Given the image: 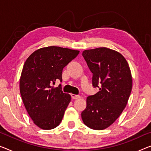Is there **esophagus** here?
Returning a JSON list of instances; mask_svg holds the SVG:
<instances>
[{
    "label": "esophagus",
    "mask_w": 151,
    "mask_h": 151,
    "mask_svg": "<svg viewBox=\"0 0 151 151\" xmlns=\"http://www.w3.org/2000/svg\"><path fill=\"white\" fill-rule=\"evenodd\" d=\"M71 98L73 99V100H76V99L80 98V96L78 95H75V94H71Z\"/></svg>",
    "instance_id": "34e87169"
}]
</instances>
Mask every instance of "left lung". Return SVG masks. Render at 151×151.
<instances>
[{"mask_svg":"<svg viewBox=\"0 0 151 151\" xmlns=\"http://www.w3.org/2000/svg\"><path fill=\"white\" fill-rule=\"evenodd\" d=\"M82 55L93 74V87L100 91L87 98L81 118L88 127L102 130L117 119L127 105L132 89L131 70L120 53L106 47L85 50Z\"/></svg>","mask_w":151,"mask_h":151,"instance_id":"8db88e82","label":"left lung"}]
</instances>
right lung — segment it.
<instances>
[{
    "mask_svg": "<svg viewBox=\"0 0 151 151\" xmlns=\"http://www.w3.org/2000/svg\"><path fill=\"white\" fill-rule=\"evenodd\" d=\"M79 51L50 46L34 51L24 63L19 90L27 112L34 123L42 129H52L60 125L71 96L63 93V68L78 55Z\"/></svg>",
    "mask_w": 151,
    "mask_h": 151,
    "instance_id": "add662e5",
    "label": "right lung"
}]
</instances>
